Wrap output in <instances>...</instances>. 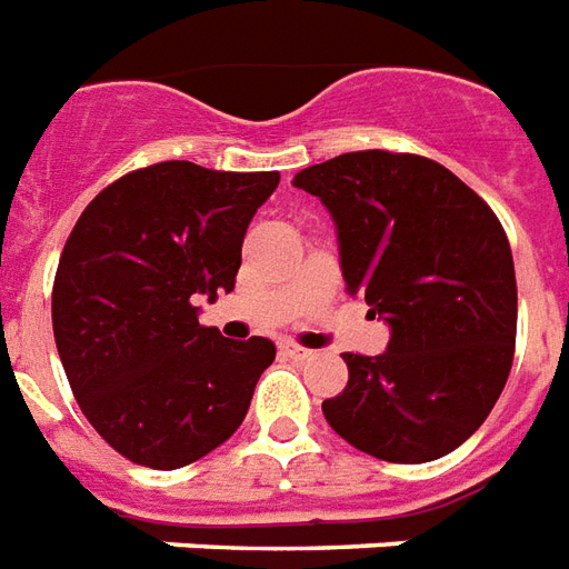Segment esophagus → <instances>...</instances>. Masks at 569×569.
Segmentation results:
<instances>
[{"label": "esophagus", "mask_w": 569, "mask_h": 569, "mask_svg": "<svg viewBox=\"0 0 569 569\" xmlns=\"http://www.w3.org/2000/svg\"><path fill=\"white\" fill-rule=\"evenodd\" d=\"M280 352H283L286 359H296V361H305V359H310V356H313L310 349L298 347V343H289V340H286V343H280Z\"/></svg>", "instance_id": "34e87169"}]
</instances>
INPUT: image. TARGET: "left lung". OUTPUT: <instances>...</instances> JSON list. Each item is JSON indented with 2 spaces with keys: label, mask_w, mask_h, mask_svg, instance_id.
Segmentation results:
<instances>
[{
  "label": "left lung",
  "mask_w": 569,
  "mask_h": 569,
  "mask_svg": "<svg viewBox=\"0 0 569 569\" xmlns=\"http://www.w3.org/2000/svg\"><path fill=\"white\" fill-rule=\"evenodd\" d=\"M338 226L349 296L389 322L380 356L343 352L347 389L322 401L347 443L422 465L465 443L507 386L516 268L495 210L435 159L343 153L298 171Z\"/></svg>",
  "instance_id": "8db88e82"
}]
</instances>
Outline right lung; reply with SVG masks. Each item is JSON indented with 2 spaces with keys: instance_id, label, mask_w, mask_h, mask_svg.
I'll list each match as a JSON object with an SVG mask.
<instances>
[{
  "instance_id": "1",
  "label": "right lung",
  "mask_w": 569,
  "mask_h": 569,
  "mask_svg": "<svg viewBox=\"0 0 569 569\" xmlns=\"http://www.w3.org/2000/svg\"><path fill=\"white\" fill-rule=\"evenodd\" d=\"M277 183L171 159L113 180L74 222L53 338L87 422L134 465H192L241 428L277 349L222 338L196 305L234 289L247 226Z\"/></svg>"
}]
</instances>
